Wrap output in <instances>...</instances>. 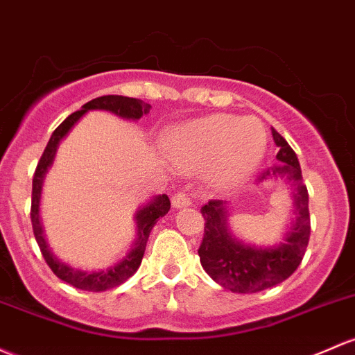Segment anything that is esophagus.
Instances as JSON below:
<instances>
[{"label": "esophagus", "mask_w": 355, "mask_h": 355, "mask_svg": "<svg viewBox=\"0 0 355 355\" xmlns=\"http://www.w3.org/2000/svg\"><path fill=\"white\" fill-rule=\"evenodd\" d=\"M171 206H173L175 209L189 207V206H190V199H189L187 193H184V192L175 193V196L171 197Z\"/></svg>", "instance_id": "34e87169"}]
</instances>
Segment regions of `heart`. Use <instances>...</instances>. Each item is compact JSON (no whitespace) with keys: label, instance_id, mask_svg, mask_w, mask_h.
<instances>
[{"label":"heart","instance_id":"1","mask_svg":"<svg viewBox=\"0 0 355 355\" xmlns=\"http://www.w3.org/2000/svg\"><path fill=\"white\" fill-rule=\"evenodd\" d=\"M267 149V134L255 119L211 115L180 125L166 137L165 153L184 171H200L209 166L211 182L231 189L246 180Z\"/></svg>","mask_w":355,"mask_h":355}]
</instances>
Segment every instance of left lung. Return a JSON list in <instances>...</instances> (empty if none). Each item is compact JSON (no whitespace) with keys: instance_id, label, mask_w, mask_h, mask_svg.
I'll use <instances>...</instances> for the list:
<instances>
[{"instance_id":"1","label":"left lung","mask_w":355,"mask_h":355,"mask_svg":"<svg viewBox=\"0 0 355 355\" xmlns=\"http://www.w3.org/2000/svg\"><path fill=\"white\" fill-rule=\"evenodd\" d=\"M274 143L279 146L277 165L263 170L259 182L281 180L293 190L294 218L286 231L284 241L275 246L246 245L227 226L230 206L226 200H209L200 209L204 216V238L199 246L204 270L231 293L252 294L286 281L303 260L309 241L308 190L303 184L296 153L275 129Z\"/></svg>"}]
</instances>
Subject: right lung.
I'll return each instance as SVG.
<instances>
[{
    "mask_svg": "<svg viewBox=\"0 0 355 355\" xmlns=\"http://www.w3.org/2000/svg\"><path fill=\"white\" fill-rule=\"evenodd\" d=\"M149 109H151V105H149V103H144L143 100L129 98V96L122 95H105L98 96V98H93L92 102L85 103V105L81 107V110L71 114L69 117L52 132L49 143H47L46 149H44L42 158H40L39 165H37L35 175H33L32 182V209H30L33 234H35V240L37 243H39L40 252H42L44 260H46L47 266L51 267V270L54 272L61 281L68 282V284L74 286L76 289L92 291V293H102V291L121 286L122 282L128 281L130 275H134V272H136L141 266V260H143L144 250H146L148 238L153 226L156 225V221H158L159 218H163V216L170 211V199H168V196L163 193V196L153 197L146 206L137 209L136 216H134L137 227V238L136 241H134L130 252L121 260V262H117L112 267L102 268V270H83V268H76L69 266V263H64L62 260H59L58 257L51 252L49 245H47L39 212L44 178H46L52 163H54L55 153H58L61 141L68 136L69 130L74 128V124H78V121H80L87 112L107 110L110 112V114L119 115V117L128 119V121H139L143 115L149 114Z\"/></svg>",
    "mask_w": 355,
    "mask_h": 355,
    "instance_id": "obj_1",
    "label": "right lung"
}]
</instances>
